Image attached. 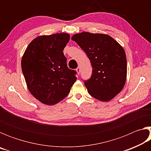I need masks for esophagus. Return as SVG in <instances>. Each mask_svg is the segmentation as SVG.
Segmentation results:
<instances>
[{
  "label": "esophagus",
  "mask_w": 151,
  "mask_h": 151,
  "mask_svg": "<svg viewBox=\"0 0 151 151\" xmlns=\"http://www.w3.org/2000/svg\"><path fill=\"white\" fill-rule=\"evenodd\" d=\"M76 72H77L78 74H80V72H81V68L79 67V66H78V67L76 68Z\"/></svg>",
  "instance_id": "obj_1"
}]
</instances>
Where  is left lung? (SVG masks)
I'll return each instance as SVG.
<instances>
[{
	"label": "left lung",
	"instance_id": "left-lung-1",
	"mask_svg": "<svg viewBox=\"0 0 151 151\" xmlns=\"http://www.w3.org/2000/svg\"><path fill=\"white\" fill-rule=\"evenodd\" d=\"M90 60L93 73L84 81L88 93L97 100L111 101L123 88L127 58L123 48L111 37L84 32L72 37Z\"/></svg>",
	"mask_w": 151,
	"mask_h": 151
}]
</instances>
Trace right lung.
<instances>
[{"label": "right lung", "instance_id": "right-lung-1", "mask_svg": "<svg viewBox=\"0 0 151 151\" xmlns=\"http://www.w3.org/2000/svg\"><path fill=\"white\" fill-rule=\"evenodd\" d=\"M69 39L65 32L37 37L22 58L28 88L43 104L52 105L62 101L76 80V72L68 68L63 53Z\"/></svg>", "mask_w": 151, "mask_h": 151}]
</instances>
